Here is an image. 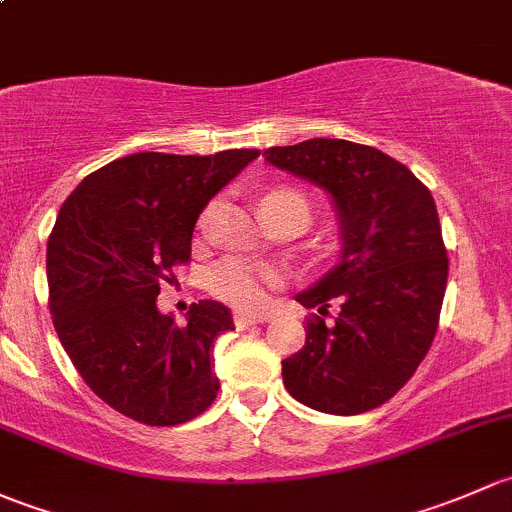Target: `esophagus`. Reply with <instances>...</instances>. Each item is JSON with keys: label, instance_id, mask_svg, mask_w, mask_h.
<instances>
[{"label": "esophagus", "instance_id": "34e87169", "mask_svg": "<svg viewBox=\"0 0 512 512\" xmlns=\"http://www.w3.org/2000/svg\"><path fill=\"white\" fill-rule=\"evenodd\" d=\"M263 320H266V315H249V313H234V325L236 328H251V325H256V323H263Z\"/></svg>", "mask_w": 512, "mask_h": 512}]
</instances>
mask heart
Wrapping results in <instances>:
<instances>
[{
  "instance_id": "b5f03b06",
  "label": "heart",
  "mask_w": 512,
  "mask_h": 512,
  "mask_svg": "<svg viewBox=\"0 0 512 512\" xmlns=\"http://www.w3.org/2000/svg\"><path fill=\"white\" fill-rule=\"evenodd\" d=\"M276 199H291V202L303 204L305 209L310 212L308 199L303 194L293 192V189H276L266 197V202H276ZM263 202V204H266ZM214 212H217V204L204 212L202 217V226H207L212 221ZM281 271L271 263H261V261H251V258H239L231 256L219 261L217 266H212L209 271V291L214 295H219L221 300L226 303H234L239 308L246 310H258L268 303V291L276 288L281 283Z\"/></svg>"
}]
</instances>
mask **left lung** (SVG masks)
Returning a JSON list of instances; mask_svg holds the SVG:
<instances>
[{
    "instance_id": "8db88e82",
    "label": "left lung",
    "mask_w": 512,
    "mask_h": 512,
    "mask_svg": "<svg viewBox=\"0 0 512 512\" xmlns=\"http://www.w3.org/2000/svg\"><path fill=\"white\" fill-rule=\"evenodd\" d=\"M278 170L333 197L342 229L340 261L300 305L313 315L305 345L283 360V384L305 407L352 416L389 402L421 365L439 328L449 278L439 214L409 167L370 145L313 138L263 152Z\"/></svg>"
}]
</instances>
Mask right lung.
<instances>
[{
  "mask_svg": "<svg viewBox=\"0 0 512 512\" xmlns=\"http://www.w3.org/2000/svg\"><path fill=\"white\" fill-rule=\"evenodd\" d=\"M258 155L138 152L100 167L63 202L46 249L49 308L73 367L115 412L175 426L217 397L212 347L234 330L229 308L199 300L179 328L155 300L189 261L209 199Z\"/></svg>",
  "mask_w": 512,
  "mask_h": 512,
  "instance_id": "right-lung-1",
  "label": "right lung"
}]
</instances>
